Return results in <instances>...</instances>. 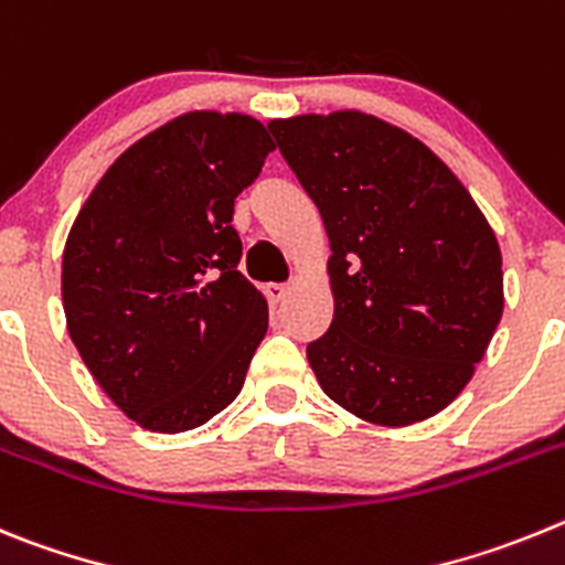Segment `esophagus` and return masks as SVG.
I'll list each match as a JSON object with an SVG mask.
<instances>
[{
  "label": "esophagus",
  "instance_id": "esophagus-1",
  "mask_svg": "<svg viewBox=\"0 0 565 565\" xmlns=\"http://www.w3.org/2000/svg\"><path fill=\"white\" fill-rule=\"evenodd\" d=\"M287 292H289L287 284H267V287H264V295H267V301H270L273 307H278V303L287 298Z\"/></svg>",
  "mask_w": 565,
  "mask_h": 565
}]
</instances>
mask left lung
I'll return each instance as SVG.
<instances>
[{
    "label": "left lung",
    "mask_w": 565,
    "mask_h": 565,
    "mask_svg": "<svg viewBox=\"0 0 565 565\" xmlns=\"http://www.w3.org/2000/svg\"><path fill=\"white\" fill-rule=\"evenodd\" d=\"M267 129L332 247L334 318L307 345L320 388L391 428L439 414L470 383L504 312L484 213L428 146L363 111Z\"/></svg>",
    "instance_id": "obj_1"
}]
</instances>
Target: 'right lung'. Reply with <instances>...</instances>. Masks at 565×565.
<instances>
[{
	"label": "right lung",
	"instance_id": "1",
	"mask_svg": "<svg viewBox=\"0 0 565 565\" xmlns=\"http://www.w3.org/2000/svg\"><path fill=\"white\" fill-rule=\"evenodd\" d=\"M273 140L250 115L191 111L111 162L61 262L67 329L126 416L160 434L233 403L267 332V301L238 273L233 202Z\"/></svg>",
	"mask_w": 565,
	"mask_h": 565
}]
</instances>
